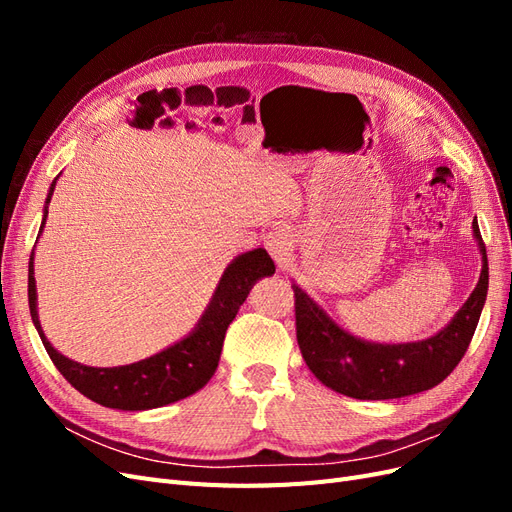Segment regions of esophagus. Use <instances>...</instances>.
Listing matches in <instances>:
<instances>
[{"label": "esophagus", "mask_w": 512, "mask_h": 512, "mask_svg": "<svg viewBox=\"0 0 512 512\" xmlns=\"http://www.w3.org/2000/svg\"><path fill=\"white\" fill-rule=\"evenodd\" d=\"M265 245L269 254L273 256V260L277 265H282V262L288 260L290 250H292V235L286 226H275L267 232L265 237Z\"/></svg>", "instance_id": "1"}]
</instances>
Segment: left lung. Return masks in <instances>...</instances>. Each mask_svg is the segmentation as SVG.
Masks as SVG:
<instances>
[{"mask_svg": "<svg viewBox=\"0 0 512 512\" xmlns=\"http://www.w3.org/2000/svg\"><path fill=\"white\" fill-rule=\"evenodd\" d=\"M472 228L483 254L478 284L451 324L423 342H363L339 329L299 286H292L297 342L312 374L329 389L354 399L414 395L433 389L451 374L472 342L489 288L487 250L476 222H472Z\"/></svg>", "mask_w": 512, "mask_h": 512, "instance_id": "left-lung-1", "label": "left lung"}]
</instances>
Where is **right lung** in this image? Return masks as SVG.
<instances>
[{"mask_svg": "<svg viewBox=\"0 0 512 512\" xmlns=\"http://www.w3.org/2000/svg\"><path fill=\"white\" fill-rule=\"evenodd\" d=\"M55 190V181L51 192L46 196V203H51ZM46 207L40 232L46 222ZM34 252L29 258V280H27V297L29 312L40 333L42 344L49 352L53 365L59 369L76 391L96 401L106 408L117 410H149L160 408L173 401L190 397L211 380L218 369L222 354V344L228 324L235 320L239 307L247 299L252 284L260 277L273 275L275 265L271 256L258 247V250L245 252L230 262L224 271L222 280L215 290L207 312L200 318L198 327L175 346H170L158 354L149 356L145 361L121 367H87L76 361L66 359L59 354L49 339L44 337L38 312H36V280H34Z\"/></svg>", "mask_w": 512, "mask_h": 512, "instance_id": "1", "label": "right lung"}]
</instances>
